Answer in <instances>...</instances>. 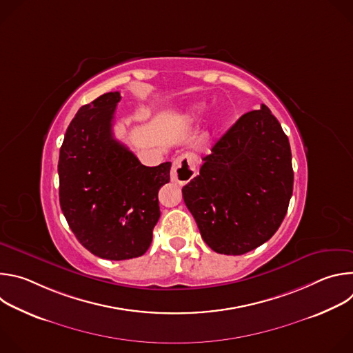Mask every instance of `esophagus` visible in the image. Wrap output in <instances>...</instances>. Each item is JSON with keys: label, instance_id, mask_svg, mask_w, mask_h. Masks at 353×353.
I'll return each instance as SVG.
<instances>
[{"label": "esophagus", "instance_id": "esophagus-1", "mask_svg": "<svg viewBox=\"0 0 353 353\" xmlns=\"http://www.w3.org/2000/svg\"><path fill=\"white\" fill-rule=\"evenodd\" d=\"M195 174V165L190 155H181L173 161V166L170 170L172 181L179 183L180 185L187 184Z\"/></svg>", "mask_w": 353, "mask_h": 353}]
</instances>
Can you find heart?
Instances as JSON below:
<instances>
[{"mask_svg": "<svg viewBox=\"0 0 353 353\" xmlns=\"http://www.w3.org/2000/svg\"><path fill=\"white\" fill-rule=\"evenodd\" d=\"M204 109V105L203 103H198V105H194V106H191L190 108V112H188V114H191V116H195V114H198L201 110ZM221 121H222V116L221 114H215L214 117H212V124L214 125H219L221 124Z\"/></svg>", "mask_w": 353, "mask_h": 353, "instance_id": "heart-1", "label": "heart"}]
</instances>
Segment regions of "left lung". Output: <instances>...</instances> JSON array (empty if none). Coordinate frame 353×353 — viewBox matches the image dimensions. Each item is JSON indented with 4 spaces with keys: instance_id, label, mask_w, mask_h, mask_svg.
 <instances>
[{
    "instance_id": "1",
    "label": "left lung",
    "mask_w": 353,
    "mask_h": 353,
    "mask_svg": "<svg viewBox=\"0 0 353 353\" xmlns=\"http://www.w3.org/2000/svg\"><path fill=\"white\" fill-rule=\"evenodd\" d=\"M183 187L184 203L204 241L219 254L240 256L270 240L293 191L290 145L261 105L243 114Z\"/></svg>"
}]
</instances>
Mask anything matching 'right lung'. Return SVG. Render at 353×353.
Listing matches in <instances>:
<instances>
[{"label": "right lung", "instance_id": "obj_1", "mask_svg": "<svg viewBox=\"0 0 353 353\" xmlns=\"http://www.w3.org/2000/svg\"><path fill=\"white\" fill-rule=\"evenodd\" d=\"M120 92L82 106L60 149V205L92 254L120 261L142 256L159 221L158 192L170 180V162L143 166L113 135Z\"/></svg>", "mask_w": 353, "mask_h": 353}]
</instances>
